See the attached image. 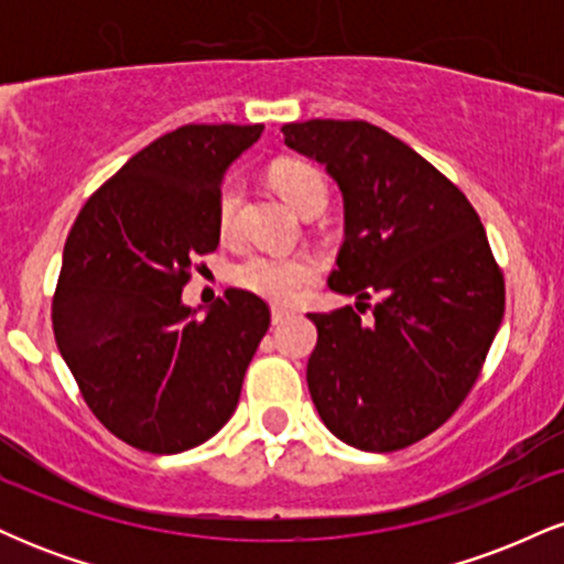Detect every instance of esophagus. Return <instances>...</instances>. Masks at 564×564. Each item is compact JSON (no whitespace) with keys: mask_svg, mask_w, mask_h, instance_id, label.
I'll return each instance as SVG.
<instances>
[{"mask_svg":"<svg viewBox=\"0 0 564 564\" xmlns=\"http://www.w3.org/2000/svg\"><path fill=\"white\" fill-rule=\"evenodd\" d=\"M291 315V310L286 307H273L270 310V318H273V326H278V323H283Z\"/></svg>","mask_w":564,"mask_h":564,"instance_id":"1","label":"esophagus"}]
</instances>
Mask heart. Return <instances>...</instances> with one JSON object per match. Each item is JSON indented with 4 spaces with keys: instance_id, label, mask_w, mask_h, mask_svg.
Segmentation results:
<instances>
[{
    "instance_id": "b5f03b06",
    "label": "heart",
    "mask_w": 564,
    "mask_h": 564,
    "mask_svg": "<svg viewBox=\"0 0 564 564\" xmlns=\"http://www.w3.org/2000/svg\"><path fill=\"white\" fill-rule=\"evenodd\" d=\"M270 183L275 191L294 206L296 212L313 209L315 204H326V183L321 172L304 161L283 159L270 166ZM243 185L238 177H228L217 196V230L230 236L238 223ZM321 275V262L310 254H251L232 270V281L262 300L289 304L313 286Z\"/></svg>"
}]
</instances>
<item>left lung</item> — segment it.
<instances>
[{
  "label": "left lung",
  "mask_w": 564,
  "mask_h": 564,
  "mask_svg": "<svg viewBox=\"0 0 564 564\" xmlns=\"http://www.w3.org/2000/svg\"><path fill=\"white\" fill-rule=\"evenodd\" d=\"M281 132L339 185L345 243L328 286L358 296L310 313V398L341 443L408 448L448 422L480 377L503 318V273L475 206L403 140L334 119Z\"/></svg>",
  "instance_id": "left-lung-1"
}]
</instances>
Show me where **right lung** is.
<instances>
[{"mask_svg":"<svg viewBox=\"0 0 564 564\" xmlns=\"http://www.w3.org/2000/svg\"><path fill=\"white\" fill-rule=\"evenodd\" d=\"M262 124H185L142 148L82 206L63 249L53 332L84 403L132 448L183 453L236 411L270 307L243 289L196 318L193 260L217 249L225 172Z\"/></svg>","mask_w":564,"mask_h":564,"instance_id":"right-lung-1","label":"right lung"}]
</instances>
